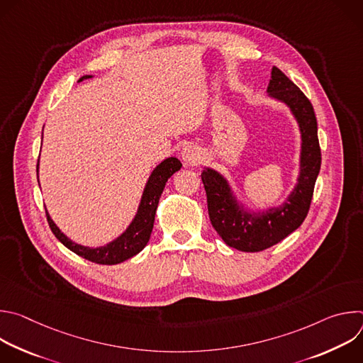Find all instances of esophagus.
<instances>
[{
  "label": "esophagus",
  "mask_w": 363,
  "mask_h": 363,
  "mask_svg": "<svg viewBox=\"0 0 363 363\" xmlns=\"http://www.w3.org/2000/svg\"><path fill=\"white\" fill-rule=\"evenodd\" d=\"M181 158L182 161L186 164V165H198L201 158H202V152H201V147L194 145V143H189L186 145L182 152H181Z\"/></svg>",
  "instance_id": "esophagus-1"
}]
</instances>
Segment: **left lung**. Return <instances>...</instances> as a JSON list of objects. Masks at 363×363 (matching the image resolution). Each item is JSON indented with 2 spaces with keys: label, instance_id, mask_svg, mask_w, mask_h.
<instances>
[{
  "label": "left lung",
  "instance_id": "1",
  "mask_svg": "<svg viewBox=\"0 0 363 363\" xmlns=\"http://www.w3.org/2000/svg\"><path fill=\"white\" fill-rule=\"evenodd\" d=\"M267 93L290 108L301 135L300 172L287 199L267 211L250 213L238 203L228 181L220 172L205 168L201 174L213 227L227 245L245 252L266 250L301 225L308 213L322 164L318 121L310 100L276 66L272 69Z\"/></svg>",
  "mask_w": 363,
  "mask_h": 363
}]
</instances>
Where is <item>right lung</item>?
<instances>
[{
	"mask_svg": "<svg viewBox=\"0 0 363 363\" xmlns=\"http://www.w3.org/2000/svg\"><path fill=\"white\" fill-rule=\"evenodd\" d=\"M91 76H83L79 82L89 79ZM182 164L179 162L178 158H167L165 161H162L157 168H155L145 185L143 194H142V199L139 203L138 213L133 218V221L130 223V225L126 228V231L123 234H121L116 240H113L112 242L103 245V247H97V248H91V247H84L80 244L73 242L69 237H66L60 228L55 224V221L51 220V217L48 216V213L45 211L47 216V221L48 225L53 231V234L56 235V238L66 245L70 251L76 252L77 255L86 258V260L91 262V263H97V264H119L128 258L136 255L138 252H140L145 245L149 241L152 228H153V221H155V214H157V208L160 203V198L162 195V191L165 188L167 181L181 169ZM37 172H38V162H37Z\"/></svg>",
	"mask_w": 363,
	"mask_h": 363,
	"instance_id": "1",
	"label": "right lung"
}]
</instances>
